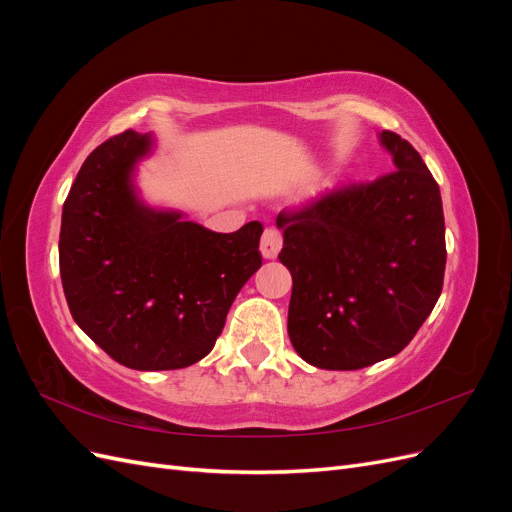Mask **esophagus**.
<instances>
[{"mask_svg": "<svg viewBox=\"0 0 512 512\" xmlns=\"http://www.w3.org/2000/svg\"><path fill=\"white\" fill-rule=\"evenodd\" d=\"M280 250H282V232L277 228H267L265 232H262V239H260L262 256L275 258Z\"/></svg>", "mask_w": 512, "mask_h": 512, "instance_id": "obj_1", "label": "esophagus"}]
</instances>
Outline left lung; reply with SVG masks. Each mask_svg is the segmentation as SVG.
<instances>
[{
  "label": "left lung",
  "mask_w": 512,
  "mask_h": 512,
  "mask_svg": "<svg viewBox=\"0 0 512 512\" xmlns=\"http://www.w3.org/2000/svg\"><path fill=\"white\" fill-rule=\"evenodd\" d=\"M395 168L277 215L292 275L288 335L320 369H361L404 350L438 303L446 267L436 179L395 132Z\"/></svg>",
  "instance_id": "obj_1"
}]
</instances>
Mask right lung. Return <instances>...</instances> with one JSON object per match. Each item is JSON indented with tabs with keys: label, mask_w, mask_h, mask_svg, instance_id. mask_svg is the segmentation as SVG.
<instances>
[{
	"label": "right lung",
	"mask_w": 512,
	"mask_h": 512,
	"mask_svg": "<svg viewBox=\"0 0 512 512\" xmlns=\"http://www.w3.org/2000/svg\"><path fill=\"white\" fill-rule=\"evenodd\" d=\"M153 136L126 130L83 162L61 213L59 273L74 322L117 363L183 369L207 356L260 269V222L213 232L147 207L132 173Z\"/></svg>",
	"instance_id": "add662e5"
}]
</instances>
